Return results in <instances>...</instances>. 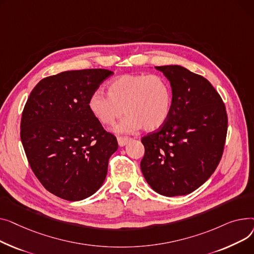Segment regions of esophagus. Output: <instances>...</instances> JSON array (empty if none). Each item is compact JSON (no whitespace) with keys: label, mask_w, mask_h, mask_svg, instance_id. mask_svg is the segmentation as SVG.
<instances>
[{"label":"esophagus","mask_w":254,"mask_h":254,"mask_svg":"<svg viewBox=\"0 0 254 254\" xmlns=\"http://www.w3.org/2000/svg\"><path fill=\"white\" fill-rule=\"evenodd\" d=\"M117 140H118V143L120 146H124L126 145L130 140L131 138L130 137H123V136H118L117 137Z\"/></svg>","instance_id":"34e87169"}]
</instances>
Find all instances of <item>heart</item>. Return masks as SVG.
Masks as SVG:
<instances>
[{
    "mask_svg": "<svg viewBox=\"0 0 254 254\" xmlns=\"http://www.w3.org/2000/svg\"><path fill=\"white\" fill-rule=\"evenodd\" d=\"M108 93L95 91L88 100V108L104 126L114 125L125 113L127 116L115 127L118 133L141 128L155 131L165 124L172 110V87L158 74H122L109 83Z\"/></svg>",
    "mask_w": 254,
    "mask_h": 254,
    "instance_id": "heart-1",
    "label": "heart"
}]
</instances>
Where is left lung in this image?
Masks as SVG:
<instances>
[{"instance_id": "obj_1", "label": "left lung", "mask_w": 254, "mask_h": 254, "mask_svg": "<svg viewBox=\"0 0 254 254\" xmlns=\"http://www.w3.org/2000/svg\"><path fill=\"white\" fill-rule=\"evenodd\" d=\"M155 68L170 82L173 104L165 124L141 138V172L160 195H188L211 176L221 159L228 131L226 107L200 74L181 65Z\"/></svg>"}]
</instances>
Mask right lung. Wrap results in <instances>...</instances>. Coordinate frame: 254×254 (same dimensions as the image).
<instances>
[{
    "instance_id": "obj_1",
    "label": "right lung",
    "mask_w": 254,
    "mask_h": 254,
    "mask_svg": "<svg viewBox=\"0 0 254 254\" xmlns=\"http://www.w3.org/2000/svg\"><path fill=\"white\" fill-rule=\"evenodd\" d=\"M109 69H80L41 80L21 117L20 138L29 166L53 195L80 201L102 186L110 157L118 150L88 108Z\"/></svg>"
}]
</instances>
